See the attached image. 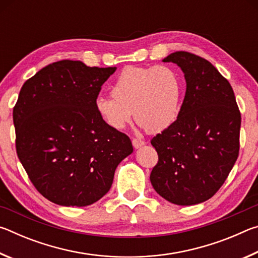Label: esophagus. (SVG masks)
Here are the masks:
<instances>
[{"label": "esophagus", "instance_id": "obj_1", "mask_svg": "<svg viewBox=\"0 0 258 258\" xmlns=\"http://www.w3.org/2000/svg\"><path fill=\"white\" fill-rule=\"evenodd\" d=\"M145 141H143V140H140V139H133L132 140V145H133V147L135 148V149H139L140 147H142V146H145Z\"/></svg>", "mask_w": 258, "mask_h": 258}]
</instances>
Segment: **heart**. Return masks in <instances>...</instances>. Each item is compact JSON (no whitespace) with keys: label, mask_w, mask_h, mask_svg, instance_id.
Returning a JSON list of instances; mask_svg holds the SVG:
<instances>
[{"label":"heart","mask_w":258,"mask_h":258,"mask_svg":"<svg viewBox=\"0 0 258 258\" xmlns=\"http://www.w3.org/2000/svg\"><path fill=\"white\" fill-rule=\"evenodd\" d=\"M111 97H98L94 102L99 117L109 127L125 128L133 112L141 127L159 133L178 118L183 82L172 67L128 66L112 84Z\"/></svg>","instance_id":"obj_1"}]
</instances>
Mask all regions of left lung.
Returning <instances> with one entry per match:
<instances>
[{
    "label": "left lung",
    "mask_w": 258,
    "mask_h": 258,
    "mask_svg": "<svg viewBox=\"0 0 258 258\" xmlns=\"http://www.w3.org/2000/svg\"><path fill=\"white\" fill-rule=\"evenodd\" d=\"M184 74L180 115L152 138L158 154L150 181L167 202L190 206L212 198L239 155L241 115L228 80L206 59L184 51L166 56Z\"/></svg>",
    "instance_id": "8db88e82"
}]
</instances>
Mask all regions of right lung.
Here are the masks:
<instances>
[{
	"mask_svg": "<svg viewBox=\"0 0 258 258\" xmlns=\"http://www.w3.org/2000/svg\"><path fill=\"white\" fill-rule=\"evenodd\" d=\"M116 67L61 60L25 82L14 108L16 149L37 191L60 206H89L110 190L133 152L127 135L100 118L94 102Z\"/></svg>",
	"mask_w": 258,
	"mask_h": 258,
	"instance_id": "add662e5",
	"label": "right lung"
}]
</instances>
